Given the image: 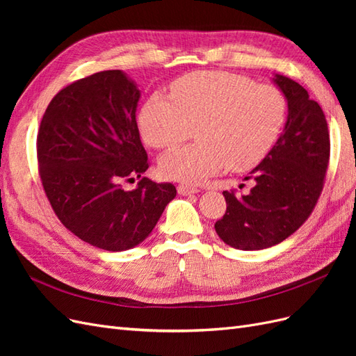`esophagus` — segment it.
<instances>
[{
	"label": "esophagus",
	"instance_id": "obj_1",
	"mask_svg": "<svg viewBox=\"0 0 356 356\" xmlns=\"http://www.w3.org/2000/svg\"><path fill=\"white\" fill-rule=\"evenodd\" d=\"M177 190H178V193H179L181 196H191V195H195V193L199 191V190L195 188V187L184 186V184H179V186L177 187Z\"/></svg>",
	"mask_w": 356,
	"mask_h": 356
}]
</instances>
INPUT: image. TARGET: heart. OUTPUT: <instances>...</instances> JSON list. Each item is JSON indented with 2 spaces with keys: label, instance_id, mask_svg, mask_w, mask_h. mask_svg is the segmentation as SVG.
Instances as JSON below:
<instances>
[{
  "label": "heart",
  "instance_id": "obj_1",
  "mask_svg": "<svg viewBox=\"0 0 356 356\" xmlns=\"http://www.w3.org/2000/svg\"><path fill=\"white\" fill-rule=\"evenodd\" d=\"M285 95L230 72L200 71L178 79L170 98L154 93L139 113L144 141L170 148L195 127L197 141L160 159L163 177L199 184L224 169L254 168L270 152L286 118Z\"/></svg>",
  "mask_w": 356,
  "mask_h": 356
}]
</instances>
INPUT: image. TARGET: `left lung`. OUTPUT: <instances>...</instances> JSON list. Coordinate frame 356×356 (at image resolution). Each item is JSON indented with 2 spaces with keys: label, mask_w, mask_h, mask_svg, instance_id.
<instances>
[{
  "label": "left lung",
  "mask_w": 356,
  "mask_h": 356,
  "mask_svg": "<svg viewBox=\"0 0 356 356\" xmlns=\"http://www.w3.org/2000/svg\"><path fill=\"white\" fill-rule=\"evenodd\" d=\"M275 84L288 104L281 136L250 177L255 186L245 196L224 191V217L215 222L220 239L236 250L258 251L281 243L314 211L330 160L324 111L297 81L276 74Z\"/></svg>",
  "instance_id": "1"
}]
</instances>
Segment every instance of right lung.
Returning a JSON list of instances; mask_svg holds the SVG:
<instances>
[{
  "label": "right lung",
  "mask_w": 356,
  "mask_h": 356,
  "mask_svg": "<svg viewBox=\"0 0 356 356\" xmlns=\"http://www.w3.org/2000/svg\"><path fill=\"white\" fill-rule=\"evenodd\" d=\"M141 90L120 70L74 81L53 98L37 136L40 178L60 222L105 251H126L153 232L177 196L141 178L148 157L136 124ZM140 179L135 191L123 180Z\"/></svg>",
  "instance_id": "1"
}]
</instances>
